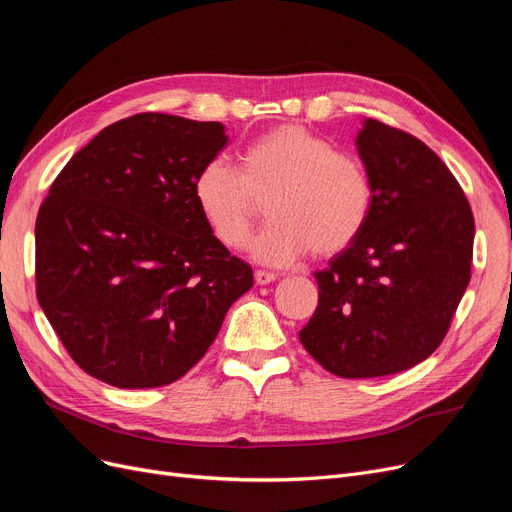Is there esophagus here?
Listing matches in <instances>:
<instances>
[{
  "instance_id": "1",
  "label": "esophagus",
  "mask_w": 512,
  "mask_h": 512,
  "mask_svg": "<svg viewBox=\"0 0 512 512\" xmlns=\"http://www.w3.org/2000/svg\"><path fill=\"white\" fill-rule=\"evenodd\" d=\"M272 280H276V274H272V272H266V270H257L255 272V283L257 285H270Z\"/></svg>"
}]
</instances>
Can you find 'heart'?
<instances>
[{
  "label": "heart",
  "mask_w": 512,
  "mask_h": 512,
  "mask_svg": "<svg viewBox=\"0 0 512 512\" xmlns=\"http://www.w3.org/2000/svg\"><path fill=\"white\" fill-rule=\"evenodd\" d=\"M193 197L210 234L229 251L244 249L268 200L270 225L251 253L283 268L310 249L317 257L344 251L370 217L374 187L357 155L334 151L302 125H278L244 148L240 172L223 157L206 161L193 178Z\"/></svg>",
  "instance_id": "1"
}]
</instances>
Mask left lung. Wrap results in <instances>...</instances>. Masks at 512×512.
Instances as JSON below:
<instances>
[{"instance_id":"left-lung-1","label":"left lung","mask_w":512,"mask_h":512,"mask_svg":"<svg viewBox=\"0 0 512 512\" xmlns=\"http://www.w3.org/2000/svg\"><path fill=\"white\" fill-rule=\"evenodd\" d=\"M357 153L374 197L361 234L315 272L304 349L342 378L408 370L447 336L470 283L474 217L455 176L419 138L366 119Z\"/></svg>"}]
</instances>
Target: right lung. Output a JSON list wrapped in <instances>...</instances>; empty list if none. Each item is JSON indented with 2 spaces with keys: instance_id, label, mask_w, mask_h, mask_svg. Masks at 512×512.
Returning <instances> with one entry per match:
<instances>
[{
  "instance_id": "obj_1",
  "label": "right lung",
  "mask_w": 512,
  "mask_h": 512,
  "mask_svg": "<svg viewBox=\"0 0 512 512\" xmlns=\"http://www.w3.org/2000/svg\"><path fill=\"white\" fill-rule=\"evenodd\" d=\"M225 144L217 121L142 112L104 127L51 185L36 219L38 302L97 381H178L253 287L193 197L195 174Z\"/></svg>"
}]
</instances>
